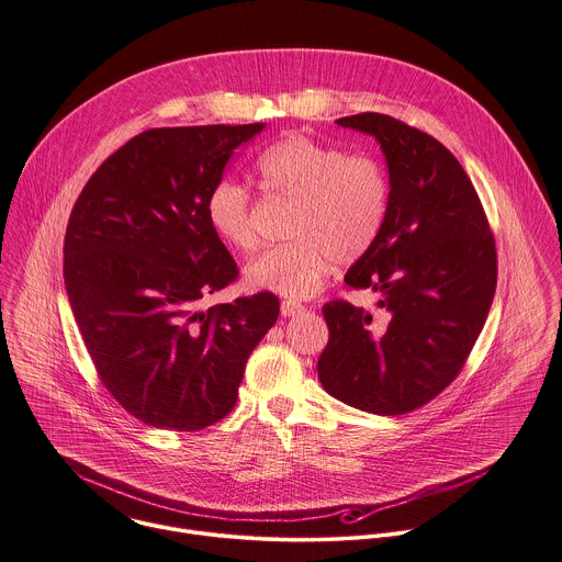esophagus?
I'll return each instance as SVG.
<instances>
[{
    "label": "esophagus",
    "instance_id": "1",
    "mask_svg": "<svg viewBox=\"0 0 562 562\" xmlns=\"http://www.w3.org/2000/svg\"><path fill=\"white\" fill-rule=\"evenodd\" d=\"M280 313H282L284 317H295V315L304 313V306H302L300 302H293V300H284V302L280 304Z\"/></svg>",
    "mask_w": 562,
    "mask_h": 562
}]
</instances>
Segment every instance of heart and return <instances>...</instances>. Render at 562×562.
Listing matches in <instances>:
<instances>
[{"mask_svg":"<svg viewBox=\"0 0 562 562\" xmlns=\"http://www.w3.org/2000/svg\"><path fill=\"white\" fill-rule=\"evenodd\" d=\"M256 183L271 201L291 203L289 243L258 256L247 267V282L284 297L313 295L330 267L352 265L379 243L390 214L392 183L385 166L372 155L289 135L265 148L254 164ZM212 232L236 251L258 247L254 199L225 177L205 199Z\"/></svg>","mask_w":562,"mask_h":562,"instance_id":"b5f03b06","label":"heart"}]
</instances>
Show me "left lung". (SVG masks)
<instances>
[{
  "instance_id": "left-lung-1",
  "label": "left lung",
  "mask_w": 562,
  "mask_h": 562,
  "mask_svg": "<svg viewBox=\"0 0 562 562\" xmlns=\"http://www.w3.org/2000/svg\"><path fill=\"white\" fill-rule=\"evenodd\" d=\"M337 124L374 135L392 199L374 249L346 273L381 295L383 317L346 300L324 304L328 344L317 361L324 390L379 416L420 409L462 372L497 289V247L462 164L429 133L385 113Z\"/></svg>"
}]
</instances>
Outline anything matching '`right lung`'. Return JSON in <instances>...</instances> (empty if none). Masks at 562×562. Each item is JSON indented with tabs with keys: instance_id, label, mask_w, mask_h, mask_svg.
Listing matches in <instances>:
<instances>
[{
	"instance_id": "add662e5",
	"label": "right lung",
	"mask_w": 562,
	"mask_h": 562,
	"mask_svg": "<svg viewBox=\"0 0 562 562\" xmlns=\"http://www.w3.org/2000/svg\"><path fill=\"white\" fill-rule=\"evenodd\" d=\"M265 124L148 128L89 177L63 245L71 313L100 383L137 420L201 431L238 398L280 302L260 291L199 308L238 280L205 216L210 188Z\"/></svg>"
}]
</instances>
